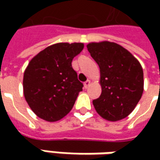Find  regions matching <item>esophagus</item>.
Segmentation results:
<instances>
[{
  "label": "esophagus",
  "mask_w": 160,
  "mask_h": 160,
  "mask_svg": "<svg viewBox=\"0 0 160 160\" xmlns=\"http://www.w3.org/2000/svg\"><path fill=\"white\" fill-rule=\"evenodd\" d=\"M90 84H91V81H90V80L85 81V82H84V88H88Z\"/></svg>",
  "instance_id": "esophagus-1"
}]
</instances>
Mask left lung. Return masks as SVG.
I'll list each match as a JSON object with an SVG mask.
<instances>
[{"label":"left lung","mask_w":160,"mask_h":160,"mask_svg":"<svg viewBox=\"0 0 160 160\" xmlns=\"http://www.w3.org/2000/svg\"><path fill=\"white\" fill-rule=\"evenodd\" d=\"M87 49L101 72L102 94L92 101L95 110L108 121L125 118L143 92L142 66L132 53L116 42H90Z\"/></svg>","instance_id":"1"}]
</instances>
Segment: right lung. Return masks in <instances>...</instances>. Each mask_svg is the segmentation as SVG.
<instances>
[{"mask_svg":"<svg viewBox=\"0 0 160 160\" xmlns=\"http://www.w3.org/2000/svg\"><path fill=\"white\" fill-rule=\"evenodd\" d=\"M83 49L82 42H58L42 50L28 63L23 77L24 96L42 119L55 122L70 112L83 86L72 60Z\"/></svg>","mask_w":160,"mask_h":160,"instance_id":"add662e5","label":"right lung"}]
</instances>
